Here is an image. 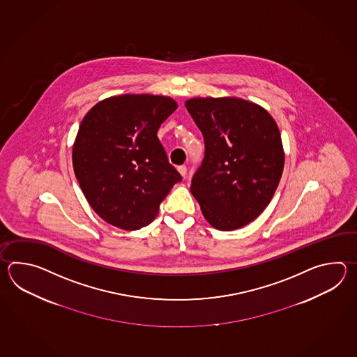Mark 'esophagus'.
<instances>
[{
	"label": "esophagus",
	"instance_id": "34e87169",
	"mask_svg": "<svg viewBox=\"0 0 357 357\" xmlns=\"http://www.w3.org/2000/svg\"><path fill=\"white\" fill-rule=\"evenodd\" d=\"M177 169H178V172H180V175H181L183 178H186V175H188V167H186V166H178Z\"/></svg>",
	"mask_w": 357,
	"mask_h": 357
}]
</instances>
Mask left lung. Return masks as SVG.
Listing matches in <instances>:
<instances>
[{"mask_svg":"<svg viewBox=\"0 0 357 357\" xmlns=\"http://www.w3.org/2000/svg\"><path fill=\"white\" fill-rule=\"evenodd\" d=\"M186 109L204 137L191 192L213 227L249 225L272 200L284 165L281 134L264 108L238 98H192Z\"/></svg>","mask_w":357,"mask_h":357,"instance_id":"obj_1","label":"left lung"}]
</instances>
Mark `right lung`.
Wrapping results in <instances>:
<instances>
[{
  "label": "right lung",
  "instance_id": "add662e5",
  "mask_svg": "<svg viewBox=\"0 0 357 357\" xmlns=\"http://www.w3.org/2000/svg\"><path fill=\"white\" fill-rule=\"evenodd\" d=\"M176 108L169 97L125 94L99 102L85 114L73 166L88 203L107 223L126 231L148 226L181 181L157 137Z\"/></svg>",
  "mask_w": 357,
  "mask_h": 357
}]
</instances>
